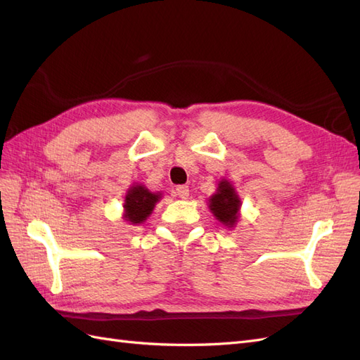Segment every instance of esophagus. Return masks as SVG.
<instances>
[{
    "label": "esophagus",
    "instance_id": "esophagus-1",
    "mask_svg": "<svg viewBox=\"0 0 360 360\" xmlns=\"http://www.w3.org/2000/svg\"><path fill=\"white\" fill-rule=\"evenodd\" d=\"M176 194H178V198H181V199H188L190 188L187 186H179V187H176Z\"/></svg>",
    "mask_w": 360,
    "mask_h": 360
}]
</instances>
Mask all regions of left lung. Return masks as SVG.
<instances>
[{
  "label": "left lung",
  "instance_id": "1",
  "mask_svg": "<svg viewBox=\"0 0 360 360\" xmlns=\"http://www.w3.org/2000/svg\"><path fill=\"white\" fill-rule=\"evenodd\" d=\"M208 208L224 228L233 229L240 220L241 199L237 190L228 179H221L217 184V190L208 199Z\"/></svg>",
  "mask_w": 360,
  "mask_h": 360
}]
</instances>
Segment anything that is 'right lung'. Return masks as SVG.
Masks as SVG:
<instances>
[{"instance_id":"right-lung-1","label":"right lung","mask_w":360,"mask_h":360,"mask_svg":"<svg viewBox=\"0 0 360 360\" xmlns=\"http://www.w3.org/2000/svg\"><path fill=\"white\" fill-rule=\"evenodd\" d=\"M161 191H150L143 184H134L129 187L125 200H123V214L122 219L128 221L129 224H140L146 221V219L152 214L153 208H155L157 202L161 200Z\"/></svg>"}]
</instances>
